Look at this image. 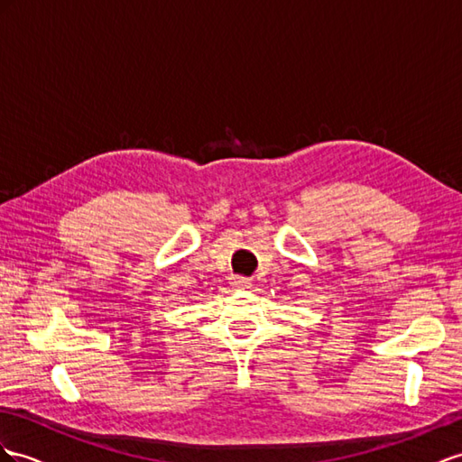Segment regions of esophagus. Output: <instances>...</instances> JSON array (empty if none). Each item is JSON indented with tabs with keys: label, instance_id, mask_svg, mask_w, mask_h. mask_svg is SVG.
<instances>
[{
	"label": "esophagus",
	"instance_id": "1",
	"mask_svg": "<svg viewBox=\"0 0 462 462\" xmlns=\"http://www.w3.org/2000/svg\"><path fill=\"white\" fill-rule=\"evenodd\" d=\"M230 285L234 287V289H238V291H244V289H250L252 287V281L247 279V277H242V275H236V277H232V281H230Z\"/></svg>",
	"mask_w": 462,
	"mask_h": 462
}]
</instances>
